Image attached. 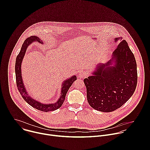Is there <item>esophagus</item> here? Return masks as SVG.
I'll list each match as a JSON object with an SVG mask.
<instances>
[{
	"mask_svg": "<svg viewBox=\"0 0 150 150\" xmlns=\"http://www.w3.org/2000/svg\"><path fill=\"white\" fill-rule=\"evenodd\" d=\"M88 75L87 73L85 72H80L79 75H78V77L80 78H85Z\"/></svg>",
	"mask_w": 150,
	"mask_h": 150,
	"instance_id": "34e87169",
	"label": "esophagus"
}]
</instances>
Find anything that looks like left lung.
Returning <instances> with one entry per match:
<instances>
[{
    "label": "left lung",
    "mask_w": 150,
    "mask_h": 150,
    "mask_svg": "<svg viewBox=\"0 0 150 150\" xmlns=\"http://www.w3.org/2000/svg\"><path fill=\"white\" fill-rule=\"evenodd\" d=\"M115 40H119V44L112 59L98 66L93 75L83 79L90 105L103 112L120 108L133 95L137 85V63L133 53L122 37ZM113 61L115 65L110 66Z\"/></svg>",
    "instance_id": "obj_1"
}]
</instances>
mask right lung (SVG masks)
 I'll return each instance as SVG.
<instances>
[{"instance_id":"obj_1","label":"right lung","mask_w":150,"mask_h":150,"mask_svg":"<svg viewBox=\"0 0 150 150\" xmlns=\"http://www.w3.org/2000/svg\"><path fill=\"white\" fill-rule=\"evenodd\" d=\"M38 41L41 43H42V41H41V40L37 36H31L28 38H27L22 46V47L21 49L20 52L18 54L16 59V62H15V75H16V82L17 88L18 89V91H19L21 96L24 99V100L28 103L30 105H31L33 108L45 112H47L50 111H53L55 110L58 109L59 108L62 106L63 103L65 100V96L66 94L69 90V88L71 87L73 82L76 79V76H73L71 78L64 81L62 87V92L61 95L57 101L55 103L53 104H42L33 98H32L30 96L28 95L25 88L24 87V85L22 79V76H21V63H22L23 57L25 55L26 50L28 47V46L32 43L33 41Z\"/></svg>"}]
</instances>
